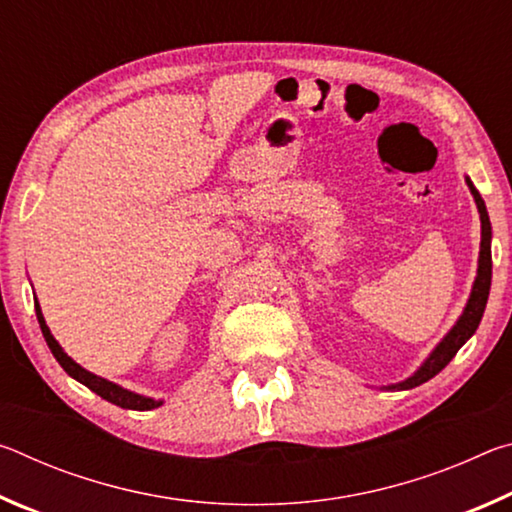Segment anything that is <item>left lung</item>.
<instances>
[{"label": "left lung", "mask_w": 512, "mask_h": 512, "mask_svg": "<svg viewBox=\"0 0 512 512\" xmlns=\"http://www.w3.org/2000/svg\"><path fill=\"white\" fill-rule=\"evenodd\" d=\"M467 187L474 196V203L479 207V216H481V250H479V268H476V280L470 293V300L463 309L461 318L456 320V325L449 329L447 336L440 341L433 352L427 357V361L413 372L409 379L400 381V384H391L384 386L388 391H409V388H415L429 381L431 377H436L440 370H443L449 361L456 357V352L463 348L465 341L476 332L479 327L485 305H488V296H490V282H492V250H490V241H492V228H490V216L488 210H485V203L481 194L476 192V187L472 185L470 178H465Z\"/></svg>", "instance_id": "1"}]
</instances>
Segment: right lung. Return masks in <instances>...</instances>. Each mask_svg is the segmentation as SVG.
Wrapping results in <instances>:
<instances>
[{"mask_svg":"<svg viewBox=\"0 0 512 512\" xmlns=\"http://www.w3.org/2000/svg\"><path fill=\"white\" fill-rule=\"evenodd\" d=\"M36 316H38V323H40V329H42V336H45V341L49 345L51 354H54L56 361L63 366V370L67 372L69 377H74L76 381H81L83 386H88L92 393H97L99 397H103V400H108L112 404L121 406V409H133V411H151V409H158V406L162 404V400H153V397H144V395H137L133 391H126V388H121L117 384H112V381L103 379L99 375H94V372L81 368L79 363H76L72 357H67L65 350L60 348L58 341L51 336L49 327L45 323V316H42L40 311V305L36 300Z\"/></svg>","mask_w":512,"mask_h":512,"instance_id":"right-lung-1","label":"right lung"}]
</instances>
